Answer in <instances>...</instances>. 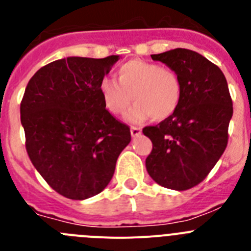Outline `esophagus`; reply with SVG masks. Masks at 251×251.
<instances>
[{
	"mask_svg": "<svg viewBox=\"0 0 251 251\" xmlns=\"http://www.w3.org/2000/svg\"><path fill=\"white\" fill-rule=\"evenodd\" d=\"M142 133V129L139 127H132L130 128V134H132V137H138V135L141 134Z\"/></svg>",
	"mask_w": 251,
	"mask_h": 251,
	"instance_id": "34e87169",
	"label": "esophagus"
}]
</instances>
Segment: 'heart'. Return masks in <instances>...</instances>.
<instances>
[{"label":"heart","instance_id":"1","mask_svg":"<svg viewBox=\"0 0 251 251\" xmlns=\"http://www.w3.org/2000/svg\"><path fill=\"white\" fill-rule=\"evenodd\" d=\"M117 79L104 77L98 86L103 104L114 116L123 114L133 100L135 104L127 116L130 122L139 123L149 117L164 121L180 104L183 86L171 67L132 59L119 66Z\"/></svg>","mask_w":251,"mask_h":251}]
</instances>
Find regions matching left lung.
I'll list each match as a JSON object with an SVG mask.
<instances>
[{"mask_svg":"<svg viewBox=\"0 0 251 251\" xmlns=\"http://www.w3.org/2000/svg\"><path fill=\"white\" fill-rule=\"evenodd\" d=\"M176 71L183 94L176 113L143 128L153 144L146 159L155 183L187 190L204 180L224 153L233 117V100L217 64L185 48L151 54Z\"/></svg>","mask_w":251,"mask_h":251,"instance_id":"8db88e82","label":"left lung"}]
</instances>
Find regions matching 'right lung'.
I'll use <instances>...</instances> for the list:
<instances>
[{
	"label": "right lung",
	"instance_id": "obj_1",
	"mask_svg": "<svg viewBox=\"0 0 251 251\" xmlns=\"http://www.w3.org/2000/svg\"><path fill=\"white\" fill-rule=\"evenodd\" d=\"M117 61L118 56L50 62L34 73L21 100L29 159L68 199L100 194L130 142L129 127L105 109L98 89Z\"/></svg>",
	"mask_w": 251,
	"mask_h": 251
}]
</instances>
